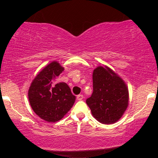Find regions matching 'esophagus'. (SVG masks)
Wrapping results in <instances>:
<instances>
[{
  "instance_id": "obj_1",
  "label": "esophagus",
  "mask_w": 158,
  "mask_h": 158,
  "mask_svg": "<svg viewBox=\"0 0 158 158\" xmlns=\"http://www.w3.org/2000/svg\"><path fill=\"white\" fill-rule=\"evenodd\" d=\"M83 98V95H78V96H77V100H78V101H81Z\"/></svg>"
}]
</instances>
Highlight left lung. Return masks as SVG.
Here are the masks:
<instances>
[{"instance_id":"8db88e82","label":"left lung","mask_w":158,"mask_h":158,"mask_svg":"<svg viewBox=\"0 0 158 158\" xmlns=\"http://www.w3.org/2000/svg\"><path fill=\"white\" fill-rule=\"evenodd\" d=\"M91 96L86 103L99 122L114 124L122 118L129 105L127 84L107 66H98L93 72Z\"/></svg>"}]
</instances>
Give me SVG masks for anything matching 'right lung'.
Wrapping results in <instances>:
<instances>
[{"mask_svg": "<svg viewBox=\"0 0 158 158\" xmlns=\"http://www.w3.org/2000/svg\"><path fill=\"white\" fill-rule=\"evenodd\" d=\"M64 70L57 61L50 62L34 77L28 91L34 113L48 122L60 121L75 103V96L67 83H55Z\"/></svg>", "mask_w": 158, "mask_h": 158, "instance_id": "obj_1", "label": "right lung"}]
</instances>
